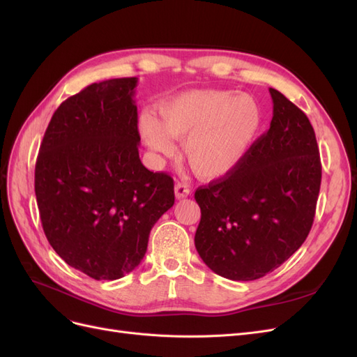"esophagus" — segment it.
I'll list each match as a JSON object with an SVG mask.
<instances>
[{"mask_svg": "<svg viewBox=\"0 0 357 357\" xmlns=\"http://www.w3.org/2000/svg\"><path fill=\"white\" fill-rule=\"evenodd\" d=\"M174 192H176V198L181 199V198H186L189 195L190 189H189V186L186 185V183L178 181L177 185H176V188H174Z\"/></svg>", "mask_w": 357, "mask_h": 357, "instance_id": "34e87169", "label": "esophagus"}]
</instances>
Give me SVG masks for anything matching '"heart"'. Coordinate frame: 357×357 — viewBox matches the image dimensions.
<instances>
[{"label":"heart","instance_id":"b5f03b06","mask_svg":"<svg viewBox=\"0 0 357 357\" xmlns=\"http://www.w3.org/2000/svg\"><path fill=\"white\" fill-rule=\"evenodd\" d=\"M160 122L139 119V134L150 150L174 153L173 139L183 142V156L204 180L222 178L238 167L261 131L262 109L253 96L231 91H190L164 102Z\"/></svg>","mask_w":357,"mask_h":357}]
</instances>
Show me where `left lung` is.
I'll list each match as a JSON object with an SVG mask.
<instances>
[{
    "label": "left lung",
    "instance_id": "1",
    "mask_svg": "<svg viewBox=\"0 0 357 357\" xmlns=\"http://www.w3.org/2000/svg\"><path fill=\"white\" fill-rule=\"evenodd\" d=\"M273 121L231 174L198 188L195 247L211 271L250 282L274 271L305 241L321 181L307 114L269 88Z\"/></svg>",
    "mask_w": 357,
    "mask_h": 357
}]
</instances>
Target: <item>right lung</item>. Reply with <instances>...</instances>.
I'll use <instances>...</instances> for the list:
<instances>
[{
    "label": "right lung",
    "mask_w": 357,
    "mask_h": 357,
    "mask_svg": "<svg viewBox=\"0 0 357 357\" xmlns=\"http://www.w3.org/2000/svg\"><path fill=\"white\" fill-rule=\"evenodd\" d=\"M137 77L92 83L53 113L36 164V197L50 245L95 280H117L146 255L174 205V180L139 160Z\"/></svg>",
    "instance_id": "obj_1"
}]
</instances>
